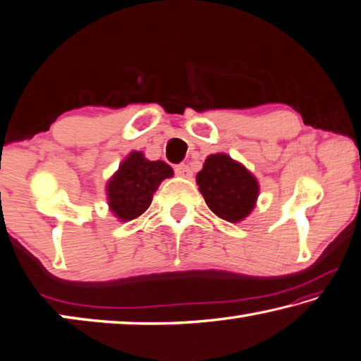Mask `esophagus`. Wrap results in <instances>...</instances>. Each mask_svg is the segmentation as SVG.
<instances>
[{"label":"esophagus","instance_id":"esophagus-1","mask_svg":"<svg viewBox=\"0 0 361 361\" xmlns=\"http://www.w3.org/2000/svg\"><path fill=\"white\" fill-rule=\"evenodd\" d=\"M174 173L177 176H180V177H190L192 169H190V166H188V164L180 163V164H176V166H174Z\"/></svg>","mask_w":361,"mask_h":361}]
</instances>
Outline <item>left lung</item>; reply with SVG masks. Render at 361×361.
<instances>
[{"mask_svg":"<svg viewBox=\"0 0 361 361\" xmlns=\"http://www.w3.org/2000/svg\"><path fill=\"white\" fill-rule=\"evenodd\" d=\"M197 184L209 209L228 222L243 221L259 195L256 177L226 153L206 158L197 174Z\"/></svg>","mask_w":361,"mask_h":361,"instance_id":"obj_1","label":"left lung"}]
</instances>
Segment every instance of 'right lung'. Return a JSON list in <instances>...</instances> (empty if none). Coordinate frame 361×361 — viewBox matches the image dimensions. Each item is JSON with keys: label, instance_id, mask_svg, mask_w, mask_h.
Here are the masks:
<instances>
[{"label": "right lung", "instance_id": "add662e5", "mask_svg": "<svg viewBox=\"0 0 361 361\" xmlns=\"http://www.w3.org/2000/svg\"><path fill=\"white\" fill-rule=\"evenodd\" d=\"M171 176L169 164L149 161L140 152H133L107 185L110 209L121 221L135 219L149 208L161 180Z\"/></svg>", "mask_w": 361, "mask_h": 361}]
</instances>
